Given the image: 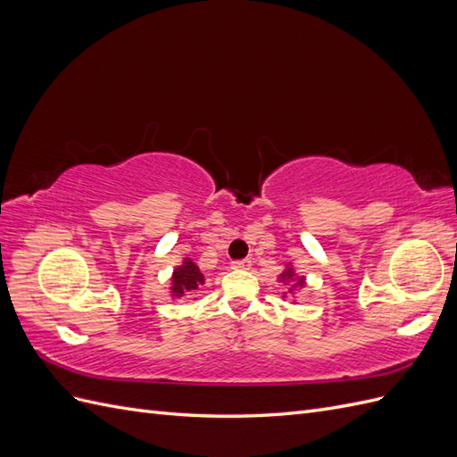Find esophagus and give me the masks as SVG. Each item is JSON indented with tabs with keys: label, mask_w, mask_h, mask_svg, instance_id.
Wrapping results in <instances>:
<instances>
[{
	"label": "esophagus",
	"mask_w": 457,
	"mask_h": 457,
	"mask_svg": "<svg viewBox=\"0 0 457 457\" xmlns=\"http://www.w3.org/2000/svg\"><path fill=\"white\" fill-rule=\"evenodd\" d=\"M232 269H238V270H250V269H252V261H250V259L234 261V262H232Z\"/></svg>",
	"instance_id": "1"
}]
</instances>
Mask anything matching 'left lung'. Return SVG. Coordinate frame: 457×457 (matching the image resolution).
Returning a JSON list of instances; mask_svg holds the SVG:
<instances>
[{
  "label": "left lung",
  "mask_w": 457,
  "mask_h": 457,
  "mask_svg": "<svg viewBox=\"0 0 457 457\" xmlns=\"http://www.w3.org/2000/svg\"><path fill=\"white\" fill-rule=\"evenodd\" d=\"M278 280L287 287V292H284V294H282V297H284V299L287 297V294L294 297V295H295V292H299L301 287H305V286H307V278H305V276H303V274H297V272H295L294 262H287V265L284 267V270L280 272ZM292 303H295V297L292 299Z\"/></svg>",
  "instance_id": "obj_1"
}]
</instances>
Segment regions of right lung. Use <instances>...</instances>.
<instances>
[{
	"instance_id": "obj_1",
	"label": "right lung",
	"mask_w": 457,
	"mask_h": 457,
	"mask_svg": "<svg viewBox=\"0 0 457 457\" xmlns=\"http://www.w3.org/2000/svg\"><path fill=\"white\" fill-rule=\"evenodd\" d=\"M204 284L205 276L202 274L200 267L190 257H185L181 265H177L171 272L170 295L171 299H181L192 292H198Z\"/></svg>"
}]
</instances>
